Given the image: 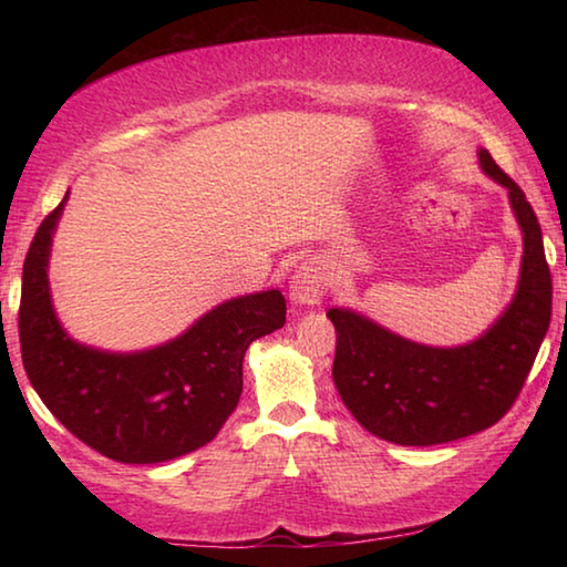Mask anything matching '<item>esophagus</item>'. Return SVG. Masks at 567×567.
Returning a JSON list of instances; mask_svg holds the SVG:
<instances>
[{"mask_svg":"<svg viewBox=\"0 0 567 567\" xmlns=\"http://www.w3.org/2000/svg\"><path fill=\"white\" fill-rule=\"evenodd\" d=\"M324 290H328V282H324V270L320 262H305L300 270L292 275L290 297L295 305H318Z\"/></svg>","mask_w":567,"mask_h":567,"instance_id":"obj_1","label":"esophagus"}]
</instances>
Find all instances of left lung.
<instances>
[{
	"instance_id": "1",
	"label": "left lung",
	"mask_w": 567,
	"mask_h": 567,
	"mask_svg": "<svg viewBox=\"0 0 567 567\" xmlns=\"http://www.w3.org/2000/svg\"><path fill=\"white\" fill-rule=\"evenodd\" d=\"M480 167L507 189L523 229V265L513 302L491 330L460 348H427L332 307L338 332L332 380L354 420L395 445H440L495 425L520 395L550 328L553 280L540 223L525 192L480 150Z\"/></svg>"
}]
</instances>
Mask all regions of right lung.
I'll use <instances>...</instances> for the list:
<instances>
[{"label":"right lung","mask_w":567,"mask_h":567,"mask_svg":"<svg viewBox=\"0 0 567 567\" xmlns=\"http://www.w3.org/2000/svg\"><path fill=\"white\" fill-rule=\"evenodd\" d=\"M64 199L42 219L22 270L19 344L37 395L74 437L117 463H165L207 445L237 408L247 348L285 324L282 292L227 300L145 352L84 348L62 330L47 280Z\"/></svg>","instance_id":"1"}]
</instances>
